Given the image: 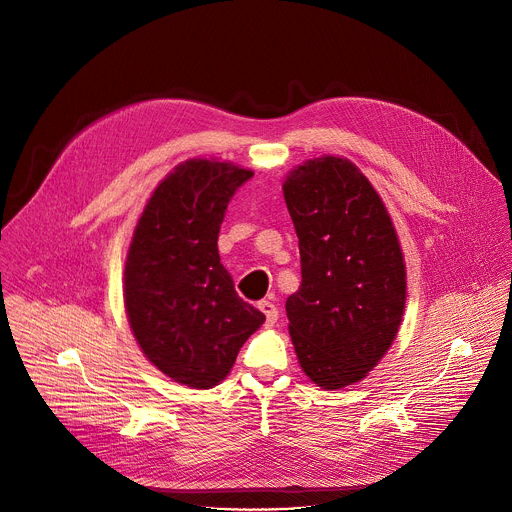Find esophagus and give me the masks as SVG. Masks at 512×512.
I'll use <instances>...</instances> for the list:
<instances>
[{
  "mask_svg": "<svg viewBox=\"0 0 512 512\" xmlns=\"http://www.w3.org/2000/svg\"><path fill=\"white\" fill-rule=\"evenodd\" d=\"M259 310L265 314V324L267 326H273L275 322H277V316H279V312H277V308H275V304L273 302H259Z\"/></svg>",
  "mask_w": 512,
  "mask_h": 512,
  "instance_id": "34e87169",
  "label": "esophagus"
}]
</instances>
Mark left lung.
<instances>
[{
  "mask_svg": "<svg viewBox=\"0 0 512 512\" xmlns=\"http://www.w3.org/2000/svg\"><path fill=\"white\" fill-rule=\"evenodd\" d=\"M302 283L285 302L306 377L336 391L367 377L397 338L407 269L391 214L350 160L322 156L283 180Z\"/></svg>",
  "mask_w": 512,
  "mask_h": 512,
  "instance_id": "1",
  "label": "left lung"
}]
</instances>
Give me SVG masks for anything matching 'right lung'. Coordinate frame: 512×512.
<instances>
[{
  "instance_id": "obj_1",
  "label": "right lung",
  "mask_w": 512,
  "mask_h": 512,
  "mask_svg": "<svg viewBox=\"0 0 512 512\" xmlns=\"http://www.w3.org/2000/svg\"><path fill=\"white\" fill-rule=\"evenodd\" d=\"M253 170L192 158L145 202L123 271L129 328L143 356L174 383L212 389L227 379L265 316L241 300L218 255V231Z\"/></svg>"
}]
</instances>
